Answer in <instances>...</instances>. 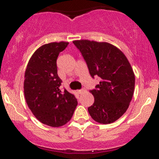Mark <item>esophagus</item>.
<instances>
[{
    "label": "esophagus",
    "instance_id": "34e87169",
    "mask_svg": "<svg viewBox=\"0 0 159 159\" xmlns=\"http://www.w3.org/2000/svg\"><path fill=\"white\" fill-rule=\"evenodd\" d=\"M85 92H86V90L84 88H83V89H81V90H78V93H79V94H82V93H85Z\"/></svg>",
    "mask_w": 159,
    "mask_h": 159
}]
</instances>
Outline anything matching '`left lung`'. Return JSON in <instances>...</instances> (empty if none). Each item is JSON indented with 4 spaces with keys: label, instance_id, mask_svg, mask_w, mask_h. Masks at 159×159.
I'll return each mask as SVG.
<instances>
[{
    "label": "left lung",
    "instance_id": "left-lung-1",
    "mask_svg": "<svg viewBox=\"0 0 159 159\" xmlns=\"http://www.w3.org/2000/svg\"><path fill=\"white\" fill-rule=\"evenodd\" d=\"M92 78L100 82L90 90L94 103L89 114L99 123H114L126 111L134 93L135 78L129 61L119 48L108 43L75 40Z\"/></svg>",
    "mask_w": 159,
    "mask_h": 159
}]
</instances>
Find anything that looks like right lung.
<instances>
[{
  "label": "right lung",
  "mask_w": 159,
  "mask_h": 159,
  "mask_svg": "<svg viewBox=\"0 0 159 159\" xmlns=\"http://www.w3.org/2000/svg\"><path fill=\"white\" fill-rule=\"evenodd\" d=\"M69 43H51L39 47L30 57L25 74L24 93L27 106L42 123L60 127L72 118L78 101L66 89L61 91L57 59Z\"/></svg>",
  "instance_id": "add662e5"
}]
</instances>
